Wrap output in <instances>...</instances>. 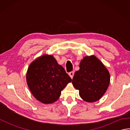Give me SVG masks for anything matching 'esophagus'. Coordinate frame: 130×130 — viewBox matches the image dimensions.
I'll return each mask as SVG.
<instances>
[{
  "mask_svg": "<svg viewBox=\"0 0 130 130\" xmlns=\"http://www.w3.org/2000/svg\"><path fill=\"white\" fill-rule=\"evenodd\" d=\"M69 76L71 77V79H73L74 75V71H71V72L69 73Z\"/></svg>",
  "mask_w": 130,
  "mask_h": 130,
  "instance_id": "1",
  "label": "esophagus"
}]
</instances>
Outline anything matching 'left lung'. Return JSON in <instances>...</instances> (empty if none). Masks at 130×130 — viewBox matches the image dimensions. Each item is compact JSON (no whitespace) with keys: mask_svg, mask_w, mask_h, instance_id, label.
Listing matches in <instances>:
<instances>
[{"mask_svg":"<svg viewBox=\"0 0 130 130\" xmlns=\"http://www.w3.org/2000/svg\"><path fill=\"white\" fill-rule=\"evenodd\" d=\"M109 81V73L106 68L96 57L91 56L82 60L80 69L75 73L72 83L83 100L94 102L103 95Z\"/></svg>","mask_w":130,"mask_h":130,"instance_id":"8db88e82","label":"left lung"}]
</instances>
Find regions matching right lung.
<instances>
[{
  "label": "right lung",
  "mask_w": 130,
  "mask_h": 130,
  "mask_svg": "<svg viewBox=\"0 0 130 130\" xmlns=\"http://www.w3.org/2000/svg\"><path fill=\"white\" fill-rule=\"evenodd\" d=\"M27 82L32 94L43 103L56 101L71 79L51 55H45L32 62L28 69Z\"/></svg>",
  "instance_id": "add662e5"
}]
</instances>
